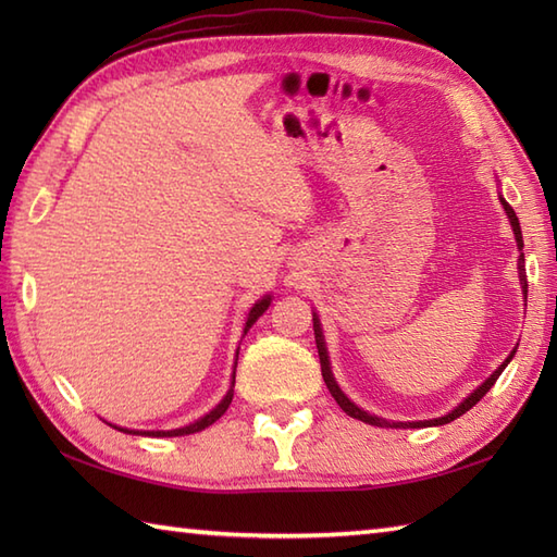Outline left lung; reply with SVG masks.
<instances>
[{
	"instance_id": "left-lung-1",
	"label": "left lung",
	"mask_w": 557,
	"mask_h": 557,
	"mask_svg": "<svg viewBox=\"0 0 557 557\" xmlns=\"http://www.w3.org/2000/svg\"><path fill=\"white\" fill-rule=\"evenodd\" d=\"M500 203H503V208H505V212H507V220H510V224H512V232H515V239H517V248H519V258H517V270H519V285H522V294H524V299H527V270H524V253H522V248H524V242H522V227H519V220H517V215H515V210H512V206L507 203V200L500 196ZM313 335H315V347H318V357H321V371H323V381H325V385H327V389H330V395L335 397V401L337 405L342 407V411L345 413H349L351 419H359V421H363V423H371V425H377V429H425V425H443V423H449V421H455V419H459L461 413H467L471 407L476 405V401L488 393V389L495 385V381H498L500 377V373L505 371V366L512 361V357H515V351H517V347L510 351V357H507L498 369H495L486 381H483L474 393H469V397H465L459 401V405L453 409V411H447L445 417H437V419H429V421H387V419H383V417H375V413H369V411H363L359 405H354V401L342 393V387L337 385V381H335V375H333V369H330V357H327V347H325V335H323V327H321V318H318V313H313Z\"/></svg>"
}]
</instances>
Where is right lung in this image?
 <instances>
[{
  "label": "right lung",
  "instance_id": "right-lung-1",
  "mask_svg": "<svg viewBox=\"0 0 557 557\" xmlns=\"http://www.w3.org/2000/svg\"><path fill=\"white\" fill-rule=\"evenodd\" d=\"M270 301H272V297H270V294H265L263 299H258V301L251 306V311H248V315H246L244 335L248 333V330H251V325L258 321V318L268 311ZM236 359H239V349H236ZM234 369H236V363H234ZM232 397H234V373H232V385H230V389H227V395H224V397L220 399V405H218L215 409H210V411L206 413V417H200L198 421L188 423V425H182V429H172V431H134V429H122V425H112V423H110V425H112V429H116V431H122V433H132V435H150V437H176V435H191V433L203 431V429H208V425L215 423V421L222 417V413L230 409V405H232Z\"/></svg>",
  "mask_w": 557,
  "mask_h": 557
}]
</instances>
